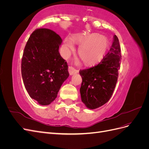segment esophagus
I'll list each match as a JSON object with an SVG mask.
<instances>
[{
    "mask_svg": "<svg viewBox=\"0 0 149 149\" xmlns=\"http://www.w3.org/2000/svg\"><path fill=\"white\" fill-rule=\"evenodd\" d=\"M68 71H69V73L70 75L75 74H77L78 73V70H76L75 68H74L72 66H69Z\"/></svg>",
    "mask_w": 149,
    "mask_h": 149,
    "instance_id": "34e87169",
    "label": "esophagus"
}]
</instances>
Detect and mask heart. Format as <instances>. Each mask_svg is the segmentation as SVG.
Wrapping results in <instances>:
<instances>
[{"label": "heart", "instance_id": "1", "mask_svg": "<svg viewBox=\"0 0 149 149\" xmlns=\"http://www.w3.org/2000/svg\"><path fill=\"white\" fill-rule=\"evenodd\" d=\"M72 40L79 45V56L87 65H93L100 61L105 55L109 47V39L106 36L97 33L75 35L72 37V40L70 38L64 40L63 47L66 53L74 48Z\"/></svg>", "mask_w": 149, "mask_h": 149}]
</instances>
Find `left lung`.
<instances>
[{"label": "left lung", "mask_w": 149, "mask_h": 149, "mask_svg": "<svg viewBox=\"0 0 149 149\" xmlns=\"http://www.w3.org/2000/svg\"><path fill=\"white\" fill-rule=\"evenodd\" d=\"M120 61L119 39L114 35L110 49L100 63L79 71L81 97L89 109H96L110 100L118 81Z\"/></svg>", "instance_id": "1"}]
</instances>
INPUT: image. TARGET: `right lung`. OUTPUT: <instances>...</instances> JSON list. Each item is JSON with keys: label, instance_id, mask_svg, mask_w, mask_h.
Returning a JSON list of instances; mask_svg holds the SVG:
<instances>
[{"label": "right lung", "instance_id": "right-lung-1", "mask_svg": "<svg viewBox=\"0 0 149 149\" xmlns=\"http://www.w3.org/2000/svg\"><path fill=\"white\" fill-rule=\"evenodd\" d=\"M62 39L55 31L38 29L31 34L22 59V79L30 96L47 106L57 97L68 78L66 61L59 53Z\"/></svg>", "mask_w": 149, "mask_h": 149}]
</instances>
